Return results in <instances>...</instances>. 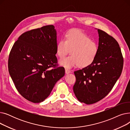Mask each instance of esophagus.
Returning <instances> with one entry per match:
<instances>
[{
	"label": "esophagus",
	"instance_id": "obj_1",
	"mask_svg": "<svg viewBox=\"0 0 130 130\" xmlns=\"http://www.w3.org/2000/svg\"><path fill=\"white\" fill-rule=\"evenodd\" d=\"M71 72V71H70V70H68V69H65V73H66V74H68L70 73Z\"/></svg>",
	"mask_w": 130,
	"mask_h": 130
}]
</instances>
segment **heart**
<instances>
[{
  "instance_id": "heart-1",
  "label": "heart",
  "mask_w": 130,
  "mask_h": 130,
  "mask_svg": "<svg viewBox=\"0 0 130 130\" xmlns=\"http://www.w3.org/2000/svg\"><path fill=\"white\" fill-rule=\"evenodd\" d=\"M99 45L87 34L79 29L68 32L65 39H61L56 45V53L60 58L69 54L71 55L59 61L61 65L70 68L78 65L84 67L91 65L99 53Z\"/></svg>"
}]
</instances>
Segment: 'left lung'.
Listing matches in <instances>:
<instances>
[{
  "label": "left lung",
  "mask_w": 130,
  "mask_h": 130,
  "mask_svg": "<svg viewBox=\"0 0 130 130\" xmlns=\"http://www.w3.org/2000/svg\"><path fill=\"white\" fill-rule=\"evenodd\" d=\"M99 53L93 62L74 72L76 82L73 91L78 100L92 104L109 93L120 77L123 57L120 46L112 36L98 29Z\"/></svg>",
  "instance_id": "obj_1"
}]
</instances>
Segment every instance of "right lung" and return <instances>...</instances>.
Wrapping results in <instances>:
<instances>
[{
  "label": "right lung",
  "mask_w": 130,
  "mask_h": 130,
  "mask_svg": "<svg viewBox=\"0 0 130 130\" xmlns=\"http://www.w3.org/2000/svg\"><path fill=\"white\" fill-rule=\"evenodd\" d=\"M54 28L47 25L23 33L9 53L11 78L19 94L32 103L44 101L65 75L64 68L57 64V33Z\"/></svg>",
  "instance_id": "1"
}]
</instances>
